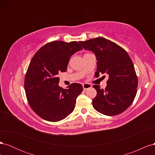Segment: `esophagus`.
I'll return each mask as SVG.
<instances>
[{
    "label": "esophagus",
    "instance_id": "34e87169",
    "mask_svg": "<svg viewBox=\"0 0 155 155\" xmlns=\"http://www.w3.org/2000/svg\"><path fill=\"white\" fill-rule=\"evenodd\" d=\"M91 87H92V85H91V84H88V83L83 84V88L84 91H87L88 88H90Z\"/></svg>",
    "mask_w": 155,
    "mask_h": 155
}]
</instances>
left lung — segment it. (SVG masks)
<instances>
[{
  "instance_id": "left-lung-1",
  "label": "left lung",
  "mask_w": 155,
  "mask_h": 155,
  "mask_svg": "<svg viewBox=\"0 0 155 155\" xmlns=\"http://www.w3.org/2000/svg\"><path fill=\"white\" fill-rule=\"evenodd\" d=\"M79 43L85 50L95 54L97 71L109 76L105 89L94 85L97 91L92 100L94 108L107 116L122 113L133 104L138 87V76L127 52L121 46L104 37H97ZM105 77V76H104Z\"/></svg>"
}]
</instances>
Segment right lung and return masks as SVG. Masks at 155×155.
<instances>
[{
	"label": "right lung",
	"instance_id": "right-lung-1",
	"mask_svg": "<svg viewBox=\"0 0 155 155\" xmlns=\"http://www.w3.org/2000/svg\"><path fill=\"white\" fill-rule=\"evenodd\" d=\"M82 49L76 41H51L31 59L25 75V90L29 105L41 118L55 122L73 112L83 87L74 83L63 89L59 87L58 74L67 71L70 57Z\"/></svg>",
	"mask_w": 155,
	"mask_h": 155
}]
</instances>
